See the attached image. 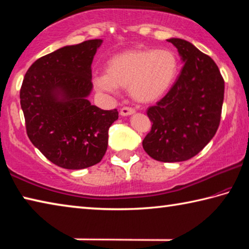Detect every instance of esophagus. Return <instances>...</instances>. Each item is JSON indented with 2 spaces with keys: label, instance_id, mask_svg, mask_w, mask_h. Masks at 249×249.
I'll return each instance as SVG.
<instances>
[{
  "label": "esophagus",
  "instance_id": "obj_1",
  "mask_svg": "<svg viewBox=\"0 0 249 249\" xmlns=\"http://www.w3.org/2000/svg\"><path fill=\"white\" fill-rule=\"evenodd\" d=\"M135 113V109L132 108V107H124L121 108L120 111V114L122 116H128V115H132Z\"/></svg>",
  "mask_w": 249,
  "mask_h": 249
}]
</instances>
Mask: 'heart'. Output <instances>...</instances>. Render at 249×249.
<instances>
[{
	"mask_svg": "<svg viewBox=\"0 0 249 249\" xmlns=\"http://www.w3.org/2000/svg\"><path fill=\"white\" fill-rule=\"evenodd\" d=\"M180 61L170 49H129L107 60L105 72L93 77L95 88L115 94L119 87L128 88L140 103H153L163 98L177 81Z\"/></svg>",
	"mask_w": 249,
	"mask_h": 249,
	"instance_id": "1",
	"label": "heart"
}]
</instances>
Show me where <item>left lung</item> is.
Segmentation results:
<instances>
[{
    "mask_svg": "<svg viewBox=\"0 0 249 249\" xmlns=\"http://www.w3.org/2000/svg\"><path fill=\"white\" fill-rule=\"evenodd\" d=\"M183 62L171 90L147 109L153 126L142 141L151 158L162 162L184 161L204 148L221 121L224 80L215 62L195 45L167 39Z\"/></svg>",
    "mask_w": 249,
    "mask_h": 249,
    "instance_id": "1",
    "label": "left lung"
}]
</instances>
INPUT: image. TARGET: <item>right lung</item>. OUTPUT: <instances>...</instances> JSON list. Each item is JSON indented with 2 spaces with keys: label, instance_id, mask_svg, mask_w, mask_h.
<instances>
[{
  "label": "right lung",
  "instance_id": "obj_1",
  "mask_svg": "<svg viewBox=\"0 0 249 249\" xmlns=\"http://www.w3.org/2000/svg\"><path fill=\"white\" fill-rule=\"evenodd\" d=\"M102 39L65 46L34 62L20 88L27 136L46 158L79 170L101 161L117 109L88 100L93 88L91 65Z\"/></svg>",
  "mask_w": 249,
  "mask_h": 249
}]
</instances>
